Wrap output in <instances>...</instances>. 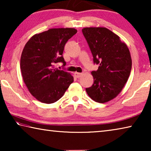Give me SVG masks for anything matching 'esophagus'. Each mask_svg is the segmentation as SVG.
<instances>
[{
  "mask_svg": "<svg viewBox=\"0 0 151 151\" xmlns=\"http://www.w3.org/2000/svg\"><path fill=\"white\" fill-rule=\"evenodd\" d=\"M74 75H75V77L76 78H80L81 76L83 75V73H77V72H75L74 73Z\"/></svg>",
  "mask_w": 151,
  "mask_h": 151,
  "instance_id": "1",
  "label": "esophagus"
}]
</instances>
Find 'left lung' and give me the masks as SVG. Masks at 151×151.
Listing matches in <instances>:
<instances>
[{
    "mask_svg": "<svg viewBox=\"0 0 151 151\" xmlns=\"http://www.w3.org/2000/svg\"><path fill=\"white\" fill-rule=\"evenodd\" d=\"M98 70L91 73L94 83L86 88L88 95L96 103L111 101L121 93L130 76L132 59L127 45L118 35L104 27L82 30Z\"/></svg>",
    "mask_w": 151,
    "mask_h": 151,
    "instance_id": "1",
    "label": "left lung"
}]
</instances>
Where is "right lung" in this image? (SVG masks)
<instances>
[{
  "label": "right lung",
  "mask_w": 151,
  "mask_h": 151,
  "mask_svg": "<svg viewBox=\"0 0 151 151\" xmlns=\"http://www.w3.org/2000/svg\"><path fill=\"white\" fill-rule=\"evenodd\" d=\"M77 30L73 28L50 29L36 34L22 52L20 69L30 93L43 103L57 102L74 81L69 73L58 70L55 64L63 63L65 45Z\"/></svg>",
  "instance_id": "obj_1"
}]
</instances>
